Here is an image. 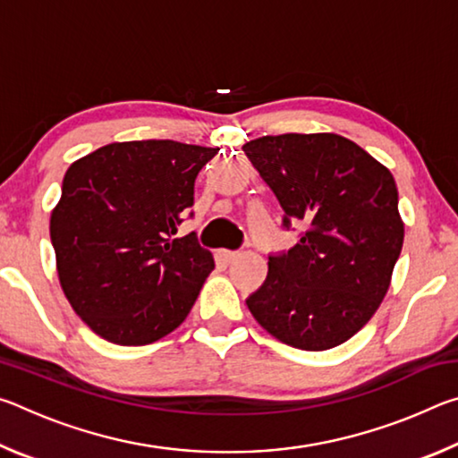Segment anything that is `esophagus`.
<instances>
[{"instance_id": "1", "label": "esophagus", "mask_w": 458, "mask_h": 458, "mask_svg": "<svg viewBox=\"0 0 458 458\" xmlns=\"http://www.w3.org/2000/svg\"><path fill=\"white\" fill-rule=\"evenodd\" d=\"M236 257H238V252L228 250V248H220V250H216V259L224 262V265H228V262H232Z\"/></svg>"}]
</instances>
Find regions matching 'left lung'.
<instances>
[{
	"instance_id": "obj_1",
	"label": "left lung",
	"mask_w": 458,
	"mask_h": 458,
	"mask_svg": "<svg viewBox=\"0 0 458 458\" xmlns=\"http://www.w3.org/2000/svg\"><path fill=\"white\" fill-rule=\"evenodd\" d=\"M284 210L307 230L246 299L283 344L323 352L353 337L377 311L404 244L390 169L335 133L267 135L242 145Z\"/></svg>"
}]
</instances>
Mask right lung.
I'll list each match as a JSON object with an SVG mask.
<instances>
[{"instance_id": "obj_1", "label": "right lung", "mask_w": 458, "mask_h": 458, "mask_svg": "<svg viewBox=\"0 0 458 458\" xmlns=\"http://www.w3.org/2000/svg\"><path fill=\"white\" fill-rule=\"evenodd\" d=\"M216 153L149 139L105 145L68 167L50 238L62 291L97 335L147 345L188 317L214 257L196 232L172 234Z\"/></svg>"}]
</instances>
